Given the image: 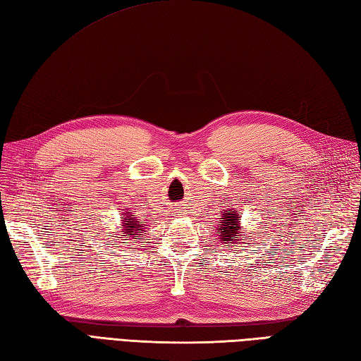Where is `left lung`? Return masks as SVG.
Here are the masks:
<instances>
[{"mask_svg":"<svg viewBox=\"0 0 361 361\" xmlns=\"http://www.w3.org/2000/svg\"><path fill=\"white\" fill-rule=\"evenodd\" d=\"M216 232H219V240L221 245H241L246 243L247 233L243 231V226L240 223V212L237 209H224L221 212L220 224L216 226ZM247 245V243H246Z\"/></svg>","mask_w":361,"mask_h":361,"instance_id":"left-lung-1","label":"left lung"}]
</instances>
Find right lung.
I'll use <instances>...</instances> for the list:
<instances>
[{
	"label": "right lung",
	"mask_w": 361,
	"mask_h": 361,
	"mask_svg": "<svg viewBox=\"0 0 361 361\" xmlns=\"http://www.w3.org/2000/svg\"><path fill=\"white\" fill-rule=\"evenodd\" d=\"M146 224H142L135 215L132 212H128V209H124V214H121V229H120V240H128L130 243H138L142 240L141 237L146 232Z\"/></svg>",
	"instance_id": "add662e5"
}]
</instances>
